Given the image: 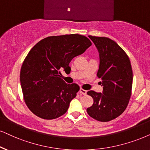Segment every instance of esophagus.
Masks as SVG:
<instances>
[{
  "instance_id": "esophagus-1",
  "label": "esophagus",
  "mask_w": 150,
  "mask_h": 150,
  "mask_svg": "<svg viewBox=\"0 0 150 150\" xmlns=\"http://www.w3.org/2000/svg\"><path fill=\"white\" fill-rule=\"evenodd\" d=\"M79 93H81V94H83V95H86V93H87V91H86V90H84V88H80L79 89Z\"/></svg>"
}]
</instances>
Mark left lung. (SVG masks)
Returning <instances> with one entry per match:
<instances>
[{
	"label": "left lung",
	"mask_w": 150,
	"mask_h": 150,
	"mask_svg": "<svg viewBox=\"0 0 150 150\" xmlns=\"http://www.w3.org/2000/svg\"><path fill=\"white\" fill-rule=\"evenodd\" d=\"M100 54L97 76L102 79L103 92H87L93 99L86 111L100 122H108L124 112L132 95L133 72L129 58L121 47L107 37L88 36Z\"/></svg>",
	"instance_id": "8db88e82"
}]
</instances>
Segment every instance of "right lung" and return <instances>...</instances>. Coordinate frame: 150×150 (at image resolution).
Here are the masks:
<instances>
[{
  "instance_id": "add662e5",
  "label": "right lung",
  "mask_w": 150,
  "mask_h": 150,
  "mask_svg": "<svg viewBox=\"0 0 150 150\" xmlns=\"http://www.w3.org/2000/svg\"><path fill=\"white\" fill-rule=\"evenodd\" d=\"M91 45L85 36L71 34L46 37L30 50L22 64L20 81L25 102L34 114L52 120L67 111L79 86L66 84L60 69H71V60Z\"/></svg>"
}]
</instances>
